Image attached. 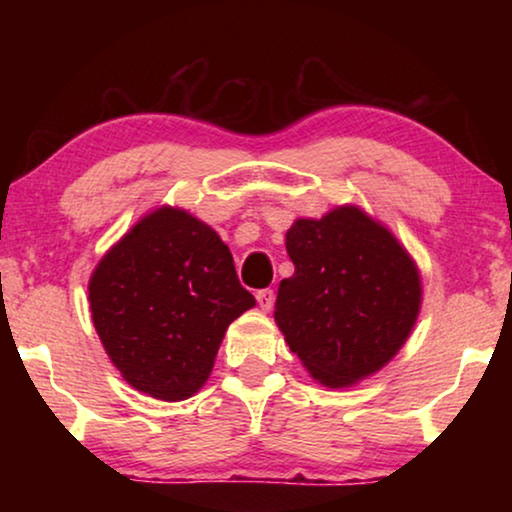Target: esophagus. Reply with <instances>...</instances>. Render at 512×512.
<instances>
[{
    "mask_svg": "<svg viewBox=\"0 0 512 512\" xmlns=\"http://www.w3.org/2000/svg\"><path fill=\"white\" fill-rule=\"evenodd\" d=\"M256 300H258V305H261V310H272V305H275V291L272 289H261V291H256Z\"/></svg>",
    "mask_w": 512,
    "mask_h": 512,
    "instance_id": "esophagus-1",
    "label": "esophagus"
}]
</instances>
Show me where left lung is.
<instances>
[{
  "instance_id": "left-lung-1",
  "label": "left lung",
  "mask_w": 512,
  "mask_h": 512,
  "mask_svg": "<svg viewBox=\"0 0 512 512\" xmlns=\"http://www.w3.org/2000/svg\"><path fill=\"white\" fill-rule=\"evenodd\" d=\"M286 251L296 272L279 284L275 321L307 373L340 389L387 366L422 307V277L403 244L342 205L293 221Z\"/></svg>"
}]
</instances>
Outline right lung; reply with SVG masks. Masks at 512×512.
Here are the masks:
<instances>
[{"label": "right lung", "mask_w": 512, "mask_h": 512, "mask_svg": "<svg viewBox=\"0 0 512 512\" xmlns=\"http://www.w3.org/2000/svg\"><path fill=\"white\" fill-rule=\"evenodd\" d=\"M88 300L111 363L158 401L191 398L212 373L226 328L256 305L221 237L167 205L102 256Z\"/></svg>", "instance_id": "right-lung-1"}]
</instances>
